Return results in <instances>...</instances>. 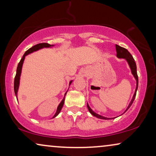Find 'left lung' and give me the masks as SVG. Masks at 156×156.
Listing matches in <instances>:
<instances>
[{
	"instance_id": "left-lung-1",
	"label": "left lung",
	"mask_w": 156,
	"mask_h": 156,
	"mask_svg": "<svg viewBox=\"0 0 156 156\" xmlns=\"http://www.w3.org/2000/svg\"><path fill=\"white\" fill-rule=\"evenodd\" d=\"M116 57H118V58H120V59L123 58V59H125L126 60V62L129 65L130 69H131V73H132V74H133V76H134V78H135V80L136 81V87L135 92H134V94L133 96V98H132L131 101H130L129 106H128L127 108L124 112H126L130 107H131V106L132 105V104H133L134 99H135V97L136 95V91H137L138 86V74H137V71H136V65L135 60H134V59L133 58V57H132L131 53H130L129 51L126 50V49L123 48H122V47L118 45V44H116ZM87 108H88L89 112H90L94 116H96L98 119H104V120H108V119H114V118H107V117H104L103 116H101V115L97 114V113H95L92 109H91V108H90V106H89L88 104H87Z\"/></svg>"
}]
</instances>
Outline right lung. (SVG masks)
I'll list each match as a JSON object with an SVG mask.
<instances>
[{
    "mask_svg": "<svg viewBox=\"0 0 156 156\" xmlns=\"http://www.w3.org/2000/svg\"><path fill=\"white\" fill-rule=\"evenodd\" d=\"M53 46H54V44H50L48 43H40V44H36V45H35V46L32 47L31 48H30L29 50H27L26 52H25V54L23 55L22 59H20V62L18 63V67H17V70H16V77H15V80H14V91H15V94H16V98H18V89H19V85H20V75H21V72H22V67H23V62H24L25 56H27V55L30 54V53H33V52H35V51L39 50H40V49L52 48V47H53ZM72 80L69 82V85L72 84ZM67 92L65 94V97H64L63 99L62 100L60 104H59L58 106H57V112H56V113H55V114L54 115V116H53L52 118L56 117L57 115L59 114V112H61L62 108V106L64 105V102H65V96H66V94H67Z\"/></svg>",
    "mask_w": 156,
    "mask_h": 156,
    "instance_id": "right-lung-1",
    "label": "right lung"
}]
</instances>
